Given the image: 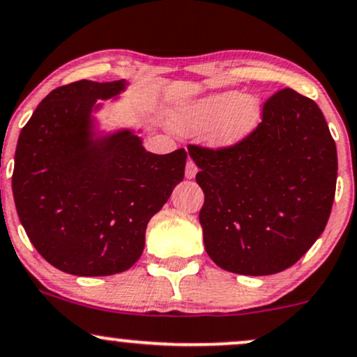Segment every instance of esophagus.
<instances>
[{"instance_id": "obj_1", "label": "esophagus", "mask_w": 357, "mask_h": 357, "mask_svg": "<svg viewBox=\"0 0 357 357\" xmlns=\"http://www.w3.org/2000/svg\"><path fill=\"white\" fill-rule=\"evenodd\" d=\"M197 173V166L195 165V161L192 160H188V165H186V171H184V174H186L188 179H192Z\"/></svg>"}]
</instances>
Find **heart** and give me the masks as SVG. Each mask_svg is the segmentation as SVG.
I'll return each mask as SVG.
<instances>
[{
	"instance_id": "b5f03b06",
	"label": "heart",
	"mask_w": 357,
	"mask_h": 357,
	"mask_svg": "<svg viewBox=\"0 0 357 357\" xmlns=\"http://www.w3.org/2000/svg\"><path fill=\"white\" fill-rule=\"evenodd\" d=\"M264 105L255 93L218 91L176 106L169 124L176 132H201L204 146L213 151H233L255 135L263 121Z\"/></svg>"
}]
</instances>
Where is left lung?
<instances>
[{
    "instance_id": "1",
    "label": "left lung",
    "mask_w": 357,
    "mask_h": 357,
    "mask_svg": "<svg viewBox=\"0 0 357 357\" xmlns=\"http://www.w3.org/2000/svg\"><path fill=\"white\" fill-rule=\"evenodd\" d=\"M204 192V248L225 271L268 276L291 268L323 234L337 179L336 143L317 105L286 88L233 151L192 146Z\"/></svg>"
}]
</instances>
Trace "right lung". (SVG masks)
I'll return each instance as SVG.
<instances>
[{"label": "right lung", "instance_id": "obj_1", "mask_svg": "<svg viewBox=\"0 0 357 357\" xmlns=\"http://www.w3.org/2000/svg\"><path fill=\"white\" fill-rule=\"evenodd\" d=\"M126 79L51 91L20 132L13 196L36 251L59 271L111 276L144 249L146 227L184 178L188 153L146 151L144 128L105 131L96 113Z\"/></svg>", "mask_w": 357, "mask_h": 357}]
</instances>
